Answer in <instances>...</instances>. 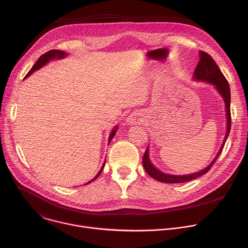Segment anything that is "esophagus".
<instances>
[{
  "mask_svg": "<svg viewBox=\"0 0 248 248\" xmlns=\"http://www.w3.org/2000/svg\"><path fill=\"white\" fill-rule=\"evenodd\" d=\"M126 122L128 124H137L142 122V119H141L140 116L137 114H131L127 117Z\"/></svg>",
  "mask_w": 248,
  "mask_h": 248,
  "instance_id": "obj_1",
  "label": "esophagus"
}]
</instances>
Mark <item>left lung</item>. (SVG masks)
<instances>
[{
    "label": "left lung",
    "instance_id": "8db88e82",
    "mask_svg": "<svg viewBox=\"0 0 248 248\" xmlns=\"http://www.w3.org/2000/svg\"><path fill=\"white\" fill-rule=\"evenodd\" d=\"M199 56H200V59H199V62L197 63L195 70H194L193 79L199 80V81H205V82L213 84L216 87V89L218 90V92L222 95V97L225 101L226 112H227V132L225 135L224 142H223L217 156L215 157V159L212 161L204 170L194 172V173H191V174H186V175L169 174V173H165V172L159 170L151 163V161L149 159V153H148V147H147V149L143 155V159H142L144 170L151 176V178H153L154 180L161 182V183H166V184L186 183V182H189L191 180L197 179L198 176H201V175L205 174L206 172H208L209 170L212 168V166L214 165V163L218 159V157L220 156V154L224 148V145L226 143V141H227V138L230 134L232 118H231V90H230L229 82L226 79V78L224 77V75L222 74L221 69L219 68V66L217 65L215 61L212 59V57L209 54H207L203 51H200Z\"/></svg>",
    "mask_w": 248,
    "mask_h": 248
}]
</instances>
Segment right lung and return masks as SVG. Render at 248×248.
I'll return each mask as SVG.
<instances>
[{"label":"right lung","instance_id":"right-lung-1","mask_svg":"<svg viewBox=\"0 0 248 248\" xmlns=\"http://www.w3.org/2000/svg\"><path fill=\"white\" fill-rule=\"evenodd\" d=\"M65 56H66V53H64L63 51H61V50H51V51H48L47 53H45L44 55H42V56L38 59V61L36 62V63H35V64L32 66V68L29 70L28 74L25 76L24 78H28L33 72H35V70H37V69L41 68L43 65H45V64H46L47 62H49L50 61H52V60H54V59H62V58H64ZM117 129H118V126H116V127L112 130V132H111V134H110V136H109V143L111 142V140H112L113 137L115 136ZM104 167H105V162H104V164H103L101 170H100L98 171V173L96 174L95 178H94L93 180H91L90 182H88L87 184H85V185H88V184L92 183L93 181H95V180L98 178V176L100 175V173L102 172Z\"/></svg>","mask_w":248,"mask_h":248}]
</instances>
